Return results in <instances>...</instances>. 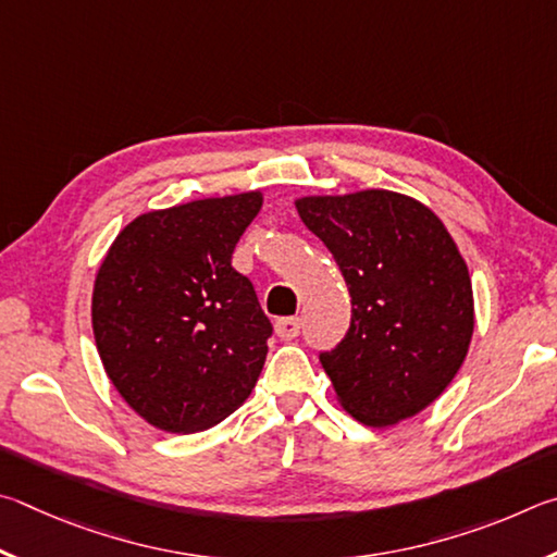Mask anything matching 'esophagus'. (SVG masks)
<instances>
[{"instance_id":"esophagus-1","label":"esophagus","mask_w":557,"mask_h":557,"mask_svg":"<svg viewBox=\"0 0 557 557\" xmlns=\"http://www.w3.org/2000/svg\"><path fill=\"white\" fill-rule=\"evenodd\" d=\"M276 335L281 339H296L300 335V320L298 318H278L276 320Z\"/></svg>"}]
</instances>
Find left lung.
<instances>
[{
  "mask_svg": "<svg viewBox=\"0 0 557 557\" xmlns=\"http://www.w3.org/2000/svg\"><path fill=\"white\" fill-rule=\"evenodd\" d=\"M296 210L352 296L345 339L320 355L339 406L372 428L421 413L460 372L474 333L470 271L450 232L423 202L379 188L306 195Z\"/></svg>",
  "mask_w": 557,
  "mask_h": 557,
  "instance_id": "left-lung-1",
  "label": "left lung"
}]
</instances>
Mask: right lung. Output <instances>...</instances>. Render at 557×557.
Segmentation results:
<instances>
[{
	"label": "right lung",
	"mask_w": 557,
	"mask_h": 557,
	"mask_svg": "<svg viewBox=\"0 0 557 557\" xmlns=\"http://www.w3.org/2000/svg\"><path fill=\"white\" fill-rule=\"evenodd\" d=\"M259 190L144 212L116 234L92 288V333L116 392L146 423L198 433L247 401L271 323L232 251Z\"/></svg>",
	"instance_id": "1"
}]
</instances>
